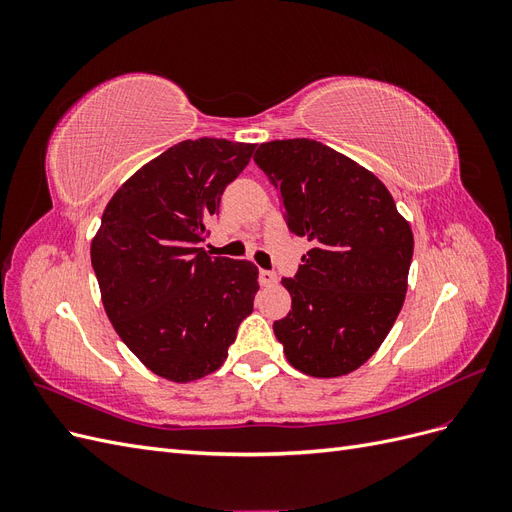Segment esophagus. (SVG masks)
I'll return each instance as SVG.
<instances>
[{
	"label": "esophagus",
	"mask_w": 512,
	"mask_h": 512,
	"mask_svg": "<svg viewBox=\"0 0 512 512\" xmlns=\"http://www.w3.org/2000/svg\"><path fill=\"white\" fill-rule=\"evenodd\" d=\"M260 284L262 286H275L277 284V273H273V271H260Z\"/></svg>",
	"instance_id": "1"
}]
</instances>
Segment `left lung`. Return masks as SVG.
Wrapping results in <instances>:
<instances>
[{
  "label": "left lung",
  "instance_id": "left-lung-1",
  "mask_svg": "<svg viewBox=\"0 0 512 512\" xmlns=\"http://www.w3.org/2000/svg\"><path fill=\"white\" fill-rule=\"evenodd\" d=\"M254 160L288 228L312 243L294 280H282L292 309L273 322L275 337L303 374L346 376L382 346L404 305L410 222L371 170L318 141L262 143Z\"/></svg>",
  "mask_w": 512,
  "mask_h": 512
}]
</instances>
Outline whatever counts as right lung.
<instances>
[{"instance_id": "right-lung-1", "label": "right lung", "mask_w": 512, "mask_h": 512, "mask_svg": "<svg viewBox=\"0 0 512 512\" xmlns=\"http://www.w3.org/2000/svg\"><path fill=\"white\" fill-rule=\"evenodd\" d=\"M254 149L226 138L166 149L121 183L91 239L108 320L136 359L164 380L185 384L220 369L254 309V262L198 247L224 188Z\"/></svg>"}]
</instances>
